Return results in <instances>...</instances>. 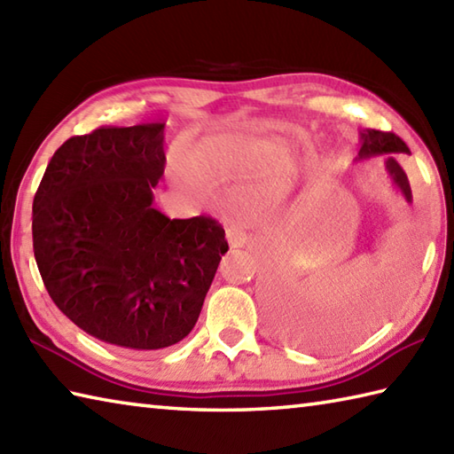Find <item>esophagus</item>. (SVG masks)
<instances>
[{"label":"esophagus","mask_w":454,"mask_h":454,"mask_svg":"<svg viewBox=\"0 0 454 454\" xmlns=\"http://www.w3.org/2000/svg\"><path fill=\"white\" fill-rule=\"evenodd\" d=\"M228 242L232 247H242L247 242V234L246 228L242 224H230V228L226 230Z\"/></svg>","instance_id":"34e87169"}]
</instances>
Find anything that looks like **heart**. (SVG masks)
I'll return each instance as SVG.
<instances>
[{
	"instance_id": "heart-1",
	"label": "heart",
	"mask_w": 454,
	"mask_h": 454,
	"mask_svg": "<svg viewBox=\"0 0 454 454\" xmlns=\"http://www.w3.org/2000/svg\"><path fill=\"white\" fill-rule=\"evenodd\" d=\"M279 151L260 139H222L202 149L197 159L202 167L260 168L273 163Z\"/></svg>"
}]
</instances>
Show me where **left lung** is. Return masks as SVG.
I'll return each instance as SVG.
<instances>
[{"instance_id": "obj_1", "label": "left lung", "mask_w": 454, "mask_h": 454, "mask_svg": "<svg viewBox=\"0 0 454 454\" xmlns=\"http://www.w3.org/2000/svg\"><path fill=\"white\" fill-rule=\"evenodd\" d=\"M397 153H410V147H407L403 144V139L397 137L395 133L380 129H364L360 133V151L356 161L386 155V171L392 176L394 186L403 194L407 202H411V186L410 181H407V175L402 165L397 163Z\"/></svg>"}]
</instances>
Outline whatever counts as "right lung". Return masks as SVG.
Segmentation results:
<instances>
[{"label": "right lung", "instance_id": "add662e5", "mask_svg": "<svg viewBox=\"0 0 454 454\" xmlns=\"http://www.w3.org/2000/svg\"><path fill=\"white\" fill-rule=\"evenodd\" d=\"M163 131L141 123L67 139L33 200V250L51 299L84 333L121 348L183 340L228 252L216 220L153 208Z\"/></svg>", "mask_w": 454, "mask_h": 454}]
</instances>
